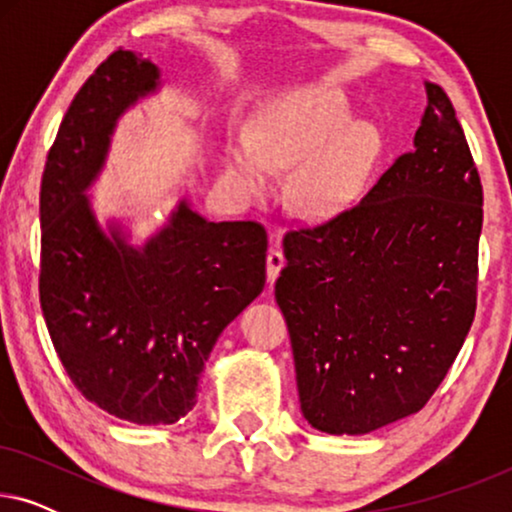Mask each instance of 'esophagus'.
I'll return each mask as SVG.
<instances>
[{
  "instance_id": "34e87169",
  "label": "esophagus",
  "mask_w": 512,
  "mask_h": 512,
  "mask_svg": "<svg viewBox=\"0 0 512 512\" xmlns=\"http://www.w3.org/2000/svg\"><path fill=\"white\" fill-rule=\"evenodd\" d=\"M265 265H268V284H275V279L279 277V270L284 268V254L279 247H270L268 256H265Z\"/></svg>"
}]
</instances>
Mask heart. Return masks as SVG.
<instances>
[{"mask_svg":"<svg viewBox=\"0 0 512 512\" xmlns=\"http://www.w3.org/2000/svg\"><path fill=\"white\" fill-rule=\"evenodd\" d=\"M380 132L352 125L345 97L324 86H303L265 107L256 128L240 125L228 146V167L249 193H265L277 174L296 168L291 202L312 219L340 214L359 198L380 156Z\"/></svg>","mask_w":512,"mask_h":512,"instance_id":"b5f03b06","label":"heart"}]
</instances>
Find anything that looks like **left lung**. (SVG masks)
<instances>
[{
  "label": "left lung",
  "mask_w": 512,
  "mask_h": 512,
  "mask_svg": "<svg viewBox=\"0 0 512 512\" xmlns=\"http://www.w3.org/2000/svg\"><path fill=\"white\" fill-rule=\"evenodd\" d=\"M415 149L333 219L284 235L275 298L314 429L361 436L415 415L475 317L482 184L445 90Z\"/></svg>",
  "instance_id": "obj_1"
}]
</instances>
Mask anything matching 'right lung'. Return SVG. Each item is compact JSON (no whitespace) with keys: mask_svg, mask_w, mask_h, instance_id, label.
Listing matches in <instances>:
<instances>
[{"mask_svg":"<svg viewBox=\"0 0 512 512\" xmlns=\"http://www.w3.org/2000/svg\"><path fill=\"white\" fill-rule=\"evenodd\" d=\"M158 79L137 53H111L69 104L39 193V300L55 352L90 403L144 426L193 410L221 331L263 291L268 251L261 223L207 221L186 200L139 249L97 223L86 191L116 121Z\"/></svg>","mask_w":512,"mask_h":512,"instance_id":"obj_1","label":"right lung"}]
</instances>
